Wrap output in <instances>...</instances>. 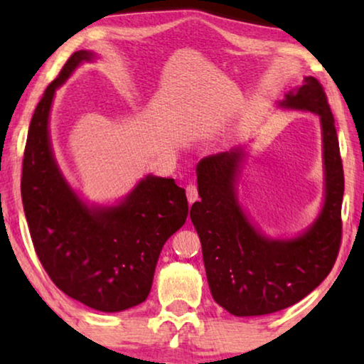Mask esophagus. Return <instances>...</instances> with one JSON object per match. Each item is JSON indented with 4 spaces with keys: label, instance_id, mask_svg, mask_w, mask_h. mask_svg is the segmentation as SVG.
Returning <instances> with one entry per match:
<instances>
[{
    "label": "esophagus",
    "instance_id": "1",
    "mask_svg": "<svg viewBox=\"0 0 364 364\" xmlns=\"http://www.w3.org/2000/svg\"><path fill=\"white\" fill-rule=\"evenodd\" d=\"M186 196H188L189 204H193V202L197 200V197H199V191H197V186L194 183H189L186 186Z\"/></svg>",
    "mask_w": 364,
    "mask_h": 364
}]
</instances>
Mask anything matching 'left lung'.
<instances>
[{"label":"left lung","instance_id":"obj_1","mask_svg":"<svg viewBox=\"0 0 364 364\" xmlns=\"http://www.w3.org/2000/svg\"><path fill=\"white\" fill-rule=\"evenodd\" d=\"M281 106L321 117L326 202L306 232L273 241L250 225L234 193L242 151L212 154L197 164L200 200L191 207L199 234L207 281L215 301L236 316L268 315L297 304L331 273L342 242L343 165L334 115L323 85L305 77Z\"/></svg>","mask_w":364,"mask_h":364}]
</instances>
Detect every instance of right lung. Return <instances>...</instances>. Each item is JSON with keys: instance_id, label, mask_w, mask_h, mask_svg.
I'll use <instances>...</instances> for the list:
<instances>
[{"instance_id": "add662e5", "label": "right lung", "mask_w": 364, "mask_h": 364, "mask_svg": "<svg viewBox=\"0 0 364 364\" xmlns=\"http://www.w3.org/2000/svg\"><path fill=\"white\" fill-rule=\"evenodd\" d=\"M93 54L77 51L48 85L23 151L21 193L36 255L69 297L100 311L143 304L160 250L184 225L188 199L171 178L147 176L117 207L88 208L60 175L48 134L54 91Z\"/></svg>"}]
</instances>
